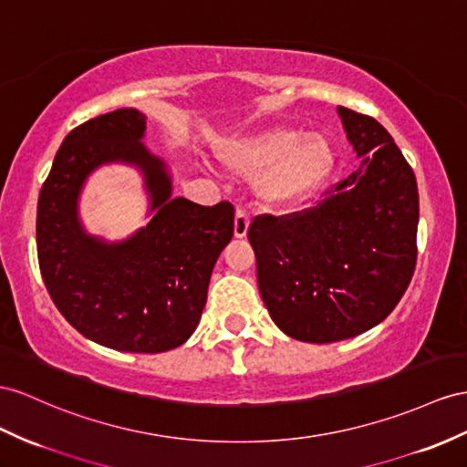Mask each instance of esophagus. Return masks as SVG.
<instances>
[{
    "label": "esophagus",
    "mask_w": 467,
    "mask_h": 467,
    "mask_svg": "<svg viewBox=\"0 0 467 467\" xmlns=\"http://www.w3.org/2000/svg\"><path fill=\"white\" fill-rule=\"evenodd\" d=\"M248 224H250V214L244 209H236V214H234V236L236 238L246 236Z\"/></svg>",
    "instance_id": "34e87169"
}]
</instances>
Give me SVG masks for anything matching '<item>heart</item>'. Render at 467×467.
Returning <instances> with one entry per match:
<instances>
[{"instance_id": "heart-1", "label": "heart", "mask_w": 467, "mask_h": 467, "mask_svg": "<svg viewBox=\"0 0 467 467\" xmlns=\"http://www.w3.org/2000/svg\"><path fill=\"white\" fill-rule=\"evenodd\" d=\"M233 171L256 177V191L272 207H292L327 185L337 153L324 134L296 128H272L233 141L224 151Z\"/></svg>"}]
</instances>
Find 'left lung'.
Masks as SVG:
<instances>
[{
	"mask_svg": "<svg viewBox=\"0 0 467 467\" xmlns=\"http://www.w3.org/2000/svg\"><path fill=\"white\" fill-rule=\"evenodd\" d=\"M358 170L297 213L248 226L260 296L285 336L333 343L385 319L416 268L418 187L375 118L339 106Z\"/></svg>",
	"mask_w": 467,
	"mask_h": 467,
	"instance_id": "1",
	"label": "left lung"
}]
</instances>
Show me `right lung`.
I'll use <instances>...</instances> for the list:
<instances>
[{"instance_id": "add662e5", "label": "right lung", "mask_w": 467, "mask_h": 467, "mask_svg": "<svg viewBox=\"0 0 467 467\" xmlns=\"http://www.w3.org/2000/svg\"><path fill=\"white\" fill-rule=\"evenodd\" d=\"M146 116L118 109L70 130L37 202V256L57 309L104 348L161 353L195 331L211 272L234 233V207L175 197L163 163L141 146ZM136 162L147 175L154 219L119 245L84 234L76 217L81 182L100 162Z\"/></svg>"}]
</instances>
